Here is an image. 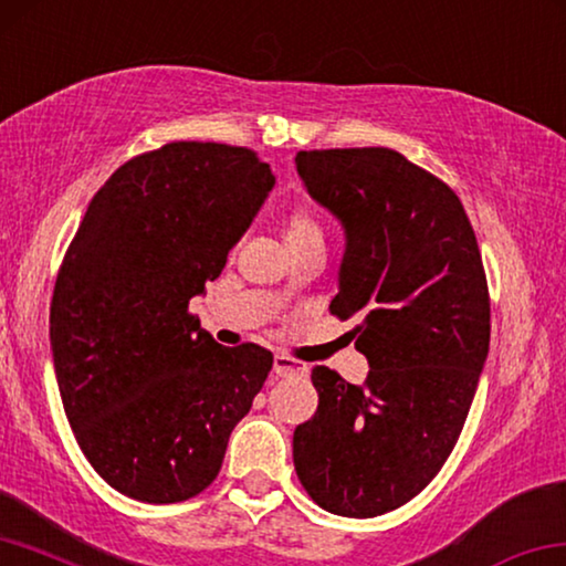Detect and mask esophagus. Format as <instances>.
I'll return each mask as SVG.
<instances>
[{
	"label": "esophagus",
	"instance_id": "obj_1",
	"mask_svg": "<svg viewBox=\"0 0 566 566\" xmlns=\"http://www.w3.org/2000/svg\"><path fill=\"white\" fill-rule=\"evenodd\" d=\"M273 371L277 374V377H306L308 367H306V364L291 359V356L277 354L273 359Z\"/></svg>",
	"mask_w": 566,
	"mask_h": 566
}]
</instances>
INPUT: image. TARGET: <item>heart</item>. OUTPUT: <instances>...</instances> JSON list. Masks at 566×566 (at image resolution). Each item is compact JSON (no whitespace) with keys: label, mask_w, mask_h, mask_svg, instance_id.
I'll return each instance as SVG.
<instances>
[{"label":"heart","mask_w":566,"mask_h":566,"mask_svg":"<svg viewBox=\"0 0 566 566\" xmlns=\"http://www.w3.org/2000/svg\"><path fill=\"white\" fill-rule=\"evenodd\" d=\"M324 232H321V224L316 217L308 212H293L289 224H285V242H298V240H321Z\"/></svg>","instance_id":"obj_1"}]
</instances>
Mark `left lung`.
<instances>
[{"instance_id": "left-lung-1", "label": "left lung", "mask_w": 566, "mask_h": 566, "mask_svg": "<svg viewBox=\"0 0 566 566\" xmlns=\"http://www.w3.org/2000/svg\"><path fill=\"white\" fill-rule=\"evenodd\" d=\"M308 195L344 224L328 311L354 318L367 381L313 367L318 410L293 432L321 509L371 518L412 501L463 430L491 342L481 250L458 195L385 146L295 154Z\"/></svg>"}]
</instances>
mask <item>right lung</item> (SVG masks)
Returning <instances> with one entry per match:
<instances>
[{
	"label": "right lung",
	"instance_id": "1",
	"mask_svg": "<svg viewBox=\"0 0 566 566\" xmlns=\"http://www.w3.org/2000/svg\"><path fill=\"white\" fill-rule=\"evenodd\" d=\"M275 185L253 149L171 142L111 174L60 265L50 344L67 422L128 499H195L273 354L220 346L189 313Z\"/></svg>",
	"mask_w": 566,
	"mask_h": 566
}]
</instances>
